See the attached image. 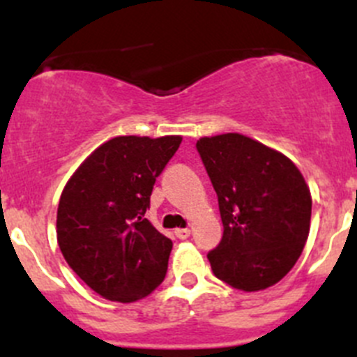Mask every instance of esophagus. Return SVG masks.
<instances>
[{
    "label": "esophagus",
    "instance_id": "esophagus-1",
    "mask_svg": "<svg viewBox=\"0 0 357 357\" xmlns=\"http://www.w3.org/2000/svg\"><path fill=\"white\" fill-rule=\"evenodd\" d=\"M190 229L188 228H178L174 231V235H176V238H179V240H186L190 236Z\"/></svg>",
    "mask_w": 357,
    "mask_h": 357
}]
</instances>
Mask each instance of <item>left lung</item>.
<instances>
[{
  "label": "left lung",
  "mask_w": 357,
  "mask_h": 357,
  "mask_svg": "<svg viewBox=\"0 0 357 357\" xmlns=\"http://www.w3.org/2000/svg\"><path fill=\"white\" fill-rule=\"evenodd\" d=\"M202 162L218 193L222 238L207 254L233 289L264 290L295 266L311 226V192L283 153L238 132L200 138Z\"/></svg>",
  "instance_id": "8db88e82"
}]
</instances>
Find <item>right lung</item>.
Wrapping results in <instances>:
<instances>
[{"mask_svg": "<svg viewBox=\"0 0 357 357\" xmlns=\"http://www.w3.org/2000/svg\"><path fill=\"white\" fill-rule=\"evenodd\" d=\"M181 136H117L70 176L56 212L67 264L109 301L135 302L164 282L172 242L145 219L153 185Z\"/></svg>", "mask_w": 357, "mask_h": 357, "instance_id": "obj_1", "label": "right lung"}]
</instances>
